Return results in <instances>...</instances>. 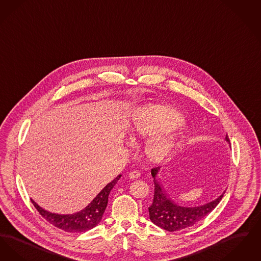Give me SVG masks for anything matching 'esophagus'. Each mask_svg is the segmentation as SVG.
<instances>
[{
    "instance_id": "obj_1",
    "label": "esophagus",
    "mask_w": 261,
    "mask_h": 261,
    "mask_svg": "<svg viewBox=\"0 0 261 261\" xmlns=\"http://www.w3.org/2000/svg\"><path fill=\"white\" fill-rule=\"evenodd\" d=\"M139 176H140V173H139L137 170H133V171H130V172L128 173L129 179H136V178H138Z\"/></svg>"
}]
</instances>
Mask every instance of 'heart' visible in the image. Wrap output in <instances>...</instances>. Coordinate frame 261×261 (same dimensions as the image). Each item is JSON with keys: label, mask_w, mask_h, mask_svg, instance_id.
Here are the masks:
<instances>
[{"label": "heart", "mask_w": 261, "mask_h": 261, "mask_svg": "<svg viewBox=\"0 0 261 261\" xmlns=\"http://www.w3.org/2000/svg\"><path fill=\"white\" fill-rule=\"evenodd\" d=\"M185 123L181 114L168 105H145L133 114L128 126L129 134L151 136L144 144V153L153 163L167 159L179 142L178 134L169 130Z\"/></svg>", "instance_id": "obj_1"}]
</instances>
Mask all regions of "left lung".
I'll return each instance as SVG.
<instances>
[{
  "instance_id": "obj_1",
  "label": "left lung",
  "mask_w": 261,
  "mask_h": 261,
  "mask_svg": "<svg viewBox=\"0 0 261 261\" xmlns=\"http://www.w3.org/2000/svg\"><path fill=\"white\" fill-rule=\"evenodd\" d=\"M225 140L230 143L227 135ZM160 170L161 168L151 170V174L154 178L155 192L153 203L151 206H149V217L155 225L167 231H178L196 224L216 208L225 193L224 191L216 199L208 203L195 206H184L170 200L167 194H165L158 180Z\"/></svg>"
}]
</instances>
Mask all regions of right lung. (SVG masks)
<instances>
[{
  "mask_svg": "<svg viewBox=\"0 0 261 261\" xmlns=\"http://www.w3.org/2000/svg\"><path fill=\"white\" fill-rule=\"evenodd\" d=\"M122 174H119L113 180L109 182L94 199L82 211L71 215L55 214L41 207L39 204L31 199L37 211L40 215L47 220L50 224L57 227L63 231L70 233H81L91 230L93 227L99 224L105 208L108 204V197L115 184L121 178Z\"/></svg>",
  "mask_w": 261,
  "mask_h": 261,
  "instance_id": "1",
  "label": "right lung"
}]
</instances>
